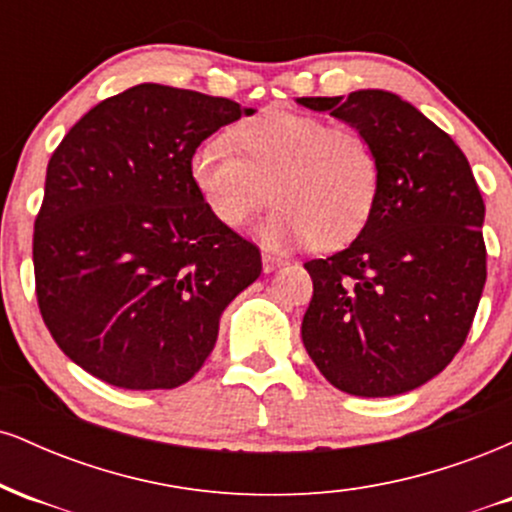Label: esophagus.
<instances>
[{
	"instance_id": "34e87169",
	"label": "esophagus",
	"mask_w": 512,
	"mask_h": 512,
	"mask_svg": "<svg viewBox=\"0 0 512 512\" xmlns=\"http://www.w3.org/2000/svg\"><path fill=\"white\" fill-rule=\"evenodd\" d=\"M281 264H284V260H281V257H276V255H269V252H262V269L264 272H274V269H279Z\"/></svg>"
}]
</instances>
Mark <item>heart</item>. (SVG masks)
I'll use <instances>...</instances> for the list:
<instances>
[{"label":"heart","mask_w":512,"mask_h":512,"mask_svg":"<svg viewBox=\"0 0 512 512\" xmlns=\"http://www.w3.org/2000/svg\"><path fill=\"white\" fill-rule=\"evenodd\" d=\"M190 178L221 226L243 228L276 199L260 226L269 250L339 248L363 231L380 192L373 144L356 129L272 108L211 134L192 151ZM273 192H268V185Z\"/></svg>","instance_id":"1"}]
</instances>
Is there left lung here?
<instances>
[{"instance_id": "left-lung-1", "label": "left lung", "mask_w": 512, "mask_h": 512, "mask_svg": "<svg viewBox=\"0 0 512 512\" xmlns=\"http://www.w3.org/2000/svg\"><path fill=\"white\" fill-rule=\"evenodd\" d=\"M298 103L361 132L380 163L378 202L354 243L305 262V351L346 395L416 390L462 349L484 291L477 180L460 146L395 93L363 88Z\"/></svg>"}]
</instances>
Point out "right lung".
I'll use <instances>...</instances> for the list:
<instances>
[{"mask_svg":"<svg viewBox=\"0 0 512 512\" xmlns=\"http://www.w3.org/2000/svg\"><path fill=\"white\" fill-rule=\"evenodd\" d=\"M252 108L139 84L69 129L35 216V296L76 366L125 390H173L204 366L226 305L262 272L257 245L199 199L190 158Z\"/></svg>","mask_w":512,"mask_h":512,"instance_id":"1","label":"right lung"}]
</instances>
